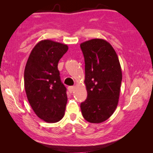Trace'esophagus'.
<instances>
[{
    "instance_id": "34e87169",
    "label": "esophagus",
    "mask_w": 153,
    "mask_h": 153,
    "mask_svg": "<svg viewBox=\"0 0 153 153\" xmlns=\"http://www.w3.org/2000/svg\"><path fill=\"white\" fill-rule=\"evenodd\" d=\"M75 86H69V87H68V91H69L70 93H72L74 91V89H75Z\"/></svg>"
}]
</instances>
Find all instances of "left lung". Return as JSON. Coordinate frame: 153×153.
<instances>
[{
	"label": "left lung",
	"instance_id": "1",
	"mask_svg": "<svg viewBox=\"0 0 153 153\" xmlns=\"http://www.w3.org/2000/svg\"><path fill=\"white\" fill-rule=\"evenodd\" d=\"M85 61L86 101L81 104L88 122L105 121L118 106L122 72L115 49L105 40L95 38L80 45Z\"/></svg>",
	"mask_w": 153,
	"mask_h": 153
}]
</instances>
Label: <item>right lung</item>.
I'll list each match as a JSON object with an SVG mask.
<instances>
[{
	"mask_svg": "<svg viewBox=\"0 0 153 153\" xmlns=\"http://www.w3.org/2000/svg\"><path fill=\"white\" fill-rule=\"evenodd\" d=\"M68 46L43 40L32 49L24 69L27 99L37 116L47 123L63 118L67 103V89L61 82L58 64Z\"/></svg>",
	"mask_w": 153,
	"mask_h": 153,
	"instance_id": "right-lung-1",
	"label": "right lung"
}]
</instances>
